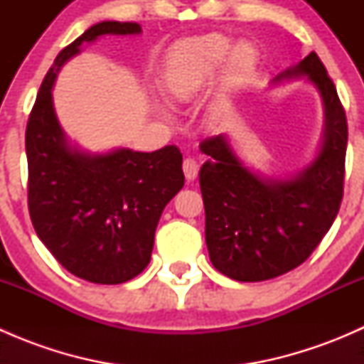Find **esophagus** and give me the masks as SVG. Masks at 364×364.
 <instances>
[{
  "label": "esophagus",
  "mask_w": 364,
  "mask_h": 364,
  "mask_svg": "<svg viewBox=\"0 0 364 364\" xmlns=\"http://www.w3.org/2000/svg\"><path fill=\"white\" fill-rule=\"evenodd\" d=\"M183 172H185V178L188 181H193L199 174V164H197L196 159H185L183 161Z\"/></svg>",
  "instance_id": "1"
}]
</instances>
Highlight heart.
<instances>
[{"instance_id":"1","label":"heart","mask_w":364,"mask_h":364,"mask_svg":"<svg viewBox=\"0 0 364 364\" xmlns=\"http://www.w3.org/2000/svg\"><path fill=\"white\" fill-rule=\"evenodd\" d=\"M255 63V50L248 42L232 46V40L216 33L196 36L172 47L161 68L160 86L171 102L188 104L208 90L220 72L209 114L213 119H222L250 79ZM155 109L161 117H171L161 105Z\"/></svg>"}]
</instances>
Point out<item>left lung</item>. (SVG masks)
I'll return each instance as SVG.
<instances>
[{
	"label": "left lung",
	"instance_id": "obj_1",
	"mask_svg": "<svg viewBox=\"0 0 364 364\" xmlns=\"http://www.w3.org/2000/svg\"><path fill=\"white\" fill-rule=\"evenodd\" d=\"M304 79L324 107V132L315 159L284 178L245 164L223 134L200 142L209 156L199 172L205 209V245L213 266L237 282H264L289 273L317 248L343 197L347 117L315 53L278 73L271 84Z\"/></svg>",
	"mask_w": 364,
	"mask_h": 364
}]
</instances>
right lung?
<instances>
[{
	"mask_svg": "<svg viewBox=\"0 0 364 364\" xmlns=\"http://www.w3.org/2000/svg\"><path fill=\"white\" fill-rule=\"evenodd\" d=\"M137 23L104 21L65 47L47 72L26 127L28 205L47 250L75 277L114 285L146 269L165 205L183 188L176 146L153 153H91L72 144L58 121L53 87L61 67L105 35H139Z\"/></svg>",
	"mask_w": 364,
	"mask_h": 364,
	"instance_id": "1",
	"label": "right lung"
}]
</instances>
